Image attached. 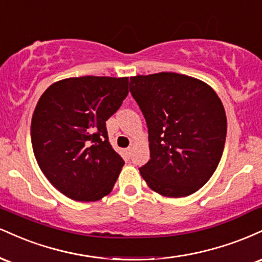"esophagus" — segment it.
Here are the masks:
<instances>
[{"label":"esophagus","instance_id":"esophagus-1","mask_svg":"<svg viewBox=\"0 0 262 262\" xmlns=\"http://www.w3.org/2000/svg\"><path fill=\"white\" fill-rule=\"evenodd\" d=\"M124 154H125V156H127V158H130V156H132V148L125 149Z\"/></svg>","mask_w":262,"mask_h":262}]
</instances>
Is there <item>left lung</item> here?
Segmentation results:
<instances>
[{"label": "left lung", "instance_id": "1", "mask_svg": "<svg viewBox=\"0 0 262 262\" xmlns=\"http://www.w3.org/2000/svg\"><path fill=\"white\" fill-rule=\"evenodd\" d=\"M129 91L149 134L150 160L140 167L152 191L194 193L214 173L224 150L227 117L212 87L176 73L130 77Z\"/></svg>", "mask_w": 262, "mask_h": 262}]
</instances>
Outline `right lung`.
Instances as JSON below:
<instances>
[{
    "label": "right lung",
    "mask_w": 262,
    "mask_h": 262,
    "mask_svg": "<svg viewBox=\"0 0 262 262\" xmlns=\"http://www.w3.org/2000/svg\"><path fill=\"white\" fill-rule=\"evenodd\" d=\"M128 77L82 76L53 83L33 113L35 159L50 183L75 201L107 196L124 160L114 151L106 121L128 96Z\"/></svg>",
    "instance_id": "right-lung-1"
}]
</instances>
